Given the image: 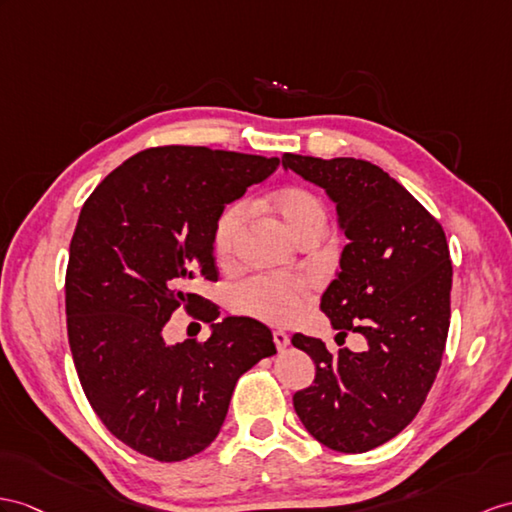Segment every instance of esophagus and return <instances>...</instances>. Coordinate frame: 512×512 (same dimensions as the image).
<instances>
[{"mask_svg": "<svg viewBox=\"0 0 512 512\" xmlns=\"http://www.w3.org/2000/svg\"><path fill=\"white\" fill-rule=\"evenodd\" d=\"M273 343H276L278 352H284L286 347H289L291 339H289V334H286L284 330H273Z\"/></svg>", "mask_w": 512, "mask_h": 512, "instance_id": "esophagus-1", "label": "esophagus"}]
</instances>
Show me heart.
<instances>
[{
    "mask_svg": "<svg viewBox=\"0 0 512 512\" xmlns=\"http://www.w3.org/2000/svg\"><path fill=\"white\" fill-rule=\"evenodd\" d=\"M267 206L278 215L293 239H302L310 232H323L326 228V208L319 199L304 189H282L267 199ZM245 206L236 204L228 208L217 223L215 252L219 258H230L245 226ZM308 282L302 278L260 276L247 280L234 293V306L267 321H293L304 308Z\"/></svg>",
    "mask_w": 512,
    "mask_h": 512,
    "instance_id": "b5f03b06",
    "label": "heart"
}]
</instances>
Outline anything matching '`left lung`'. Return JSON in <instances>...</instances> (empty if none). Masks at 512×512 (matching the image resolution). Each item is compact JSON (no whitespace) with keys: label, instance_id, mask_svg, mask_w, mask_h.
Segmentation results:
<instances>
[{"label":"left lung","instance_id":"obj_1","mask_svg":"<svg viewBox=\"0 0 512 512\" xmlns=\"http://www.w3.org/2000/svg\"><path fill=\"white\" fill-rule=\"evenodd\" d=\"M282 167L326 191L347 245L321 297L334 330L365 334L339 356L313 336L291 343L317 365L293 395L304 428L334 452H369L419 413L450 330L452 260L445 232L417 199L369 160L284 154Z\"/></svg>","mask_w":512,"mask_h":512}]
</instances>
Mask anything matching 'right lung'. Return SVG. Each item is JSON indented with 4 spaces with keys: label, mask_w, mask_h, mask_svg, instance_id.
I'll use <instances>...</instances> for the list:
<instances>
[{
    "label": "right lung",
    "mask_w": 512,
    "mask_h": 512,
    "mask_svg": "<svg viewBox=\"0 0 512 512\" xmlns=\"http://www.w3.org/2000/svg\"><path fill=\"white\" fill-rule=\"evenodd\" d=\"M280 158L208 147H152L108 173L82 206L69 247L67 332L78 378L119 441L162 463L217 439L247 369L276 354L252 317L210 323L204 343H167L173 310L215 321L193 293L215 282V230L228 204ZM202 309V314L196 310Z\"/></svg>",
    "instance_id": "1"
}]
</instances>
